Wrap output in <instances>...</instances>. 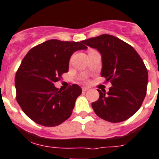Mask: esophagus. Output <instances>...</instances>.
I'll return each instance as SVG.
<instances>
[{"mask_svg": "<svg viewBox=\"0 0 159 159\" xmlns=\"http://www.w3.org/2000/svg\"><path fill=\"white\" fill-rule=\"evenodd\" d=\"M89 89V87H86V86H84V87H82V91L83 92H86L87 90Z\"/></svg>", "mask_w": 159, "mask_h": 159, "instance_id": "1", "label": "esophagus"}]
</instances>
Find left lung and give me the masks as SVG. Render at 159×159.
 <instances>
[{
	"label": "left lung",
	"instance_id": "obj_1",
	"mask_svg": "<svg viewBox=\"0 0 159 159\" xmlns=\"http://www.w3.org/2000/svg\"><path fill=\"white\" fill-rule=\"evenodd\" d=\"M101 55V76L111 81L109 91L97 89L100 98L92 103L95 113L110 122H121L140 109L147 93L148 74L136 50L109 34L81 41Z\"/></svg>",
	"mask_w": 159,
	"mask_h": 159
}]
</instances>
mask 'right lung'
Listing matches in <instances>:
<instances>
[{
  "mask_svg": "<svg viewBox=\"0 0 159 159\" xmlns=\"http://www.w3.org/2000/svg\"><path fill=\"white\" fill-rule=\"evenodd\" d=\"M85 49L81 42L52 39L28 52L16 72L15 86L16 100L31 120L52 127L70 117L81 87L74 84L62 92L54 83L68 71L73 53Z\"/></svg>",
  "mask_w": 159,
  "mask_h": 159,
  "instance_id": "1",
  "label": "right lung"
}]
</instances>
